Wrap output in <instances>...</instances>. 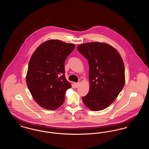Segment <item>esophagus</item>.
Returning a JSON list of instances; mask_svg holds the SVG:
<instances>
[{
    "label": "esophagus",
    "mask_w": 149,
    "mask_h": 149,
    "mask_svg": "<svg viewBox=\"0 0 149 149\" xmlns=\"http://www.w3.org/2000/svg\"><path fill=\"white\" fill-rule=\"evenodd\" d=\"M74 87L75 88H78V86L79 85V83H74Z\"/></svg>",
    "instance_id": "obj_1"
}]
</instances>
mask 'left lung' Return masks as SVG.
Returning a JSON list of instances; mask_svg holds the SVG:
<instances>
[{
  "instance_id": "obj_1",
  "label": "left lung",
  "mask_w": 149,
  "mask_h": 149,
  "mask_svg": "<svg viewBox=\"0 0 149 149\" xmlns=\"http://www.w3.org/2000/svg\"><path fill=\"white\" fill-rule=\"evenodd\" d=\"M77 49L89 65V91L83 101L92 111L103 110L113 102L125 85L123 60L117 50L105 43H85Z\"/></svg>"
}]
</instances>
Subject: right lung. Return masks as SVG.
Wrapping results in <instances>:
<instances>
[{
	"label": "right lung",
	"instance_id": "1",
	"mask_svg": "<svg viewBox=\"0 0 149 149\" xmlns=\"http://www.w3.org/2000/svg\"><path fill=\"white\" fill-rule=\"evenodd\" d=\"M75 45L58 40L42 43L30 58L26 83L33 98L42 108L54 110L61 106L71 84L65 76L64 63Z\"/></svg>",
	"mask_w": 149,
	"mask_h": 149
}]
</instances>
